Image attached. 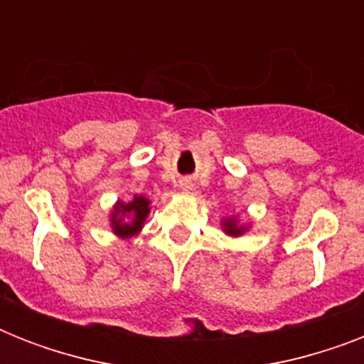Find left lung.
Segmentation results:
<instances>
[{
    "label": "left lung",
    "instance_id": "left-lung-1",
    "mask_svg": "<svg viewBox=\"0 0 364 364\" xmlns=\"http://www.w3.org/2000/svg\"><path fill=\"white\" fill-rule=\"evenodd\" d=\"M223 228H225V232L230 234V236H240V234H243V230H245V227H240L238 221H236V217H232V219H225V221H223Z\"/></svg>",
    "mask_w": 364,
    "mask_h": 364
}]
</instances>
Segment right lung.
Here are the masks:
<instances>
[{"instance_id":"1","label":"right lung","mask_w":364,"mask_h":364,"mask_svg":"<svg viewBox=\"0 0 364 364\" xmlns=\"http://www.w3.org/2000/svg\"><path fill=\"white\" fill-rule=\"evenodd\" d=\"M149 215V200L143 196H134L132 202H119L111 213V228L117 236L130 238L141 230L143 221Z\"/></svg>"}]
</instances>
